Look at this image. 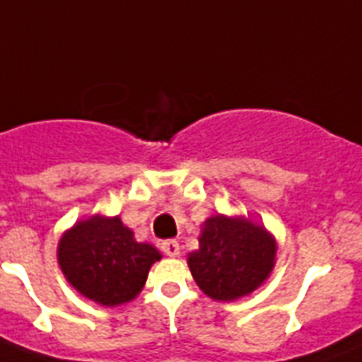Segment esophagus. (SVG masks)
<instances>
[{
    "label": "esophagus",
    "mask_w": 362,
    "mask_h": 362,
    "mask_svg": "<svg viewBox=\"0 0 362 362\" xmlns=\"http://www.w3.org/2000/svg\"><path fill=\"white\" fill-rule=\"evenodd\" d=\"M162 252L169 257H176L180 254V245L175 239H167V241L162 243Z\"/></svg>",
    "instance_id": "1"
}]
</instances>
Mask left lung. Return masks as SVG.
Listing matches in <instances>:
<instances>
[{
    "instance_id": "left-lung-1",
    "label": "left lung",
    "mask_w": 362,
    "mask_h": 362,
    "mask_svg": "<svg viewBox=\"0 0 362 362\" xmlns=\"http://www.w3.org/2000/svg\"><path fill=\"white\" fill-rule=\"evenodd\" d=\"M276 254L278 243L261 223L245 215L215 214L200 226L199 248L187 254V267L206 296L233 302L265 284Z\"/></svg>"
}]
</instances>
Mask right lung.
<instances>
[{
  "mask_svg": "<svg viewBox=\"0 0 362 362\" xmlns=\"http://www.w3.org/2000/svg\"><path fill=\"white\" fill-rule=\"evenodd\" d=\"M162 254L134 239L119 215L81 218L60 235L57 261L64 278L84 298L115 308L141 293L148 270Z\"/></svg>",
  "mask_w": 362,
  "mask_h": 362,
  "instance_id": "right-lung-1",
  "label": "right lung"
}]
</instances>
